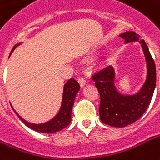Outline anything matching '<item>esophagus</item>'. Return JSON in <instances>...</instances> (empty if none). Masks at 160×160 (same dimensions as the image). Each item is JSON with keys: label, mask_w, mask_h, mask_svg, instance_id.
Listing matches in <instances>:
<instances>
[{"label": "esophagus", "mask_w": 160, "mask_h": 160, "mask_svg": "<svg viewBox=\"0 0 160 160\" xmlns=\"http://www.w3.org/2000/svg\"><path fill=\"white\" fill-rule=\"evenodd\" d=\"M78 81H79V83H80V87L81 88H83L85 85H86V80H84L83 78H79V80H78Z\"/></svg>", "instance_id": "1"}]
</instances>
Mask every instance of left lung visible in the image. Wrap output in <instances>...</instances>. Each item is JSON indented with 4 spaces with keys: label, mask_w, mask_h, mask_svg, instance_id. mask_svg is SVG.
Listing matches in <instances>:
<instances>
[{
    "label": "left lung",
    "mask_w": 160,
    "mask_h": 160,
    "mask_svg": "<svg viewBox=\"0 0 160 160\" xmlns=\"http://www.w3.org/2000/svg\"><path fill=\"white\" fill-rule=\"evenodd\" d=\"M125 43L139 42L147 63V77L140 89L135 94L125 95L115 86V70L107 66L93 75L92 80L100 95V120L111 127L123 128L130 125L141 117L148 107L156 87V66L146 42L134 32L119 35Z\"/></svg>",
    "instance_id": "obj_1"
}]
</instances>
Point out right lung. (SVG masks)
I'll use <instances>...</instances> for the list:
<instances>
[{"instance_id": "1", "label": "right lung", "mask_w": 160, "mask_h": 160, "mask_svg": "<svg viewBox=\"0 0 160 160\" xmlns=\"http://www.w3.org/2000/svg\"><path fill=\"white\" fill-rule=\"evenodd\" d=\"M21 44H22V42L16 44L13 47V49L12 50L11 54L14 51L15 48L18 47ZM80 89V84L78 83V81H76L73 78H71V79L68 80L64 84V87H63L61 106L60 108L59 112L56 114L55 117L52 118V119H50L49 121H46L44 123L35 124V123L28 122L27 120H25L24 118L21 117L15 110L14 112L16 113V115L18 116V118L23 122L27 127L32 128L33 130H35L37 132H41V133H48V134L55 133L57 131L61 130L62 128H66L68 125H70L71 121L72 107H73V104H74L75 97H76L77 93L79 92Z\"/></svg>"}]
</instances>
